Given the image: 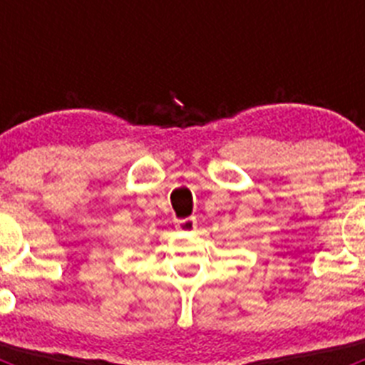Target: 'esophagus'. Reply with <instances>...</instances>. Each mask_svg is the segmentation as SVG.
Returning a JSON list of instances; mask_svg holds the SVG:
<instances>
[{
    "mask_svg": "<svg viewBox=\"0 0 365 365\" xmlns=\"http://www.w3.org/2000/svg\"><path fill=\"white\" fill-rule=\"evenodd\" d=\"M177 228H179L180 232H193L195 228H197V219L195 217L180 219V221H177Z\"/></svg>",
    "mask_w": 365,
    "mask_h": 365,
    "instance_id": "1",
    "label": "esophagus"
}]
</instances>
